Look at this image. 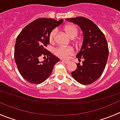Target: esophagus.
<instances>
[{"mask_svg": "<svg viewBox=\"0 0 120 120\" xmlns=\"http://www.w3.org/2000/svg\"><path fill=\"white\" fill-rule=\"evenodd\" d=\"M61 60L62 62L64 63H66V64H67L68 63V61H67V60Z\"/></svg>", "mask_w": 120, "mask_h": 120, "instance_id": "34e87169", "label": "esophagus"}]
</instances>
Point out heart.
<instances>
[{"mask_svg": "<svg viewBox=\"0 0 120 120\" xmlns=\"http://www.w3.org/2000/svg\"><path fill=\"white\" fill-rule=\"evenodd\" d=\"M64 30L67 33V35L71 38L74 39L78 34V29L74 24H68L64 27ZM56 34V30L54 29L51 31L49 34V39L50 42H53ZM74 50L71 47H63L60 46L57 47L54 51V53L57 56L63 59H68L70 56L74 54Z\"/></svg>", "mask_w": 120, "mask_h": 120, "instance_id": "obj_1", "label": "heart"}]
</instances>
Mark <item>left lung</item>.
Masks as SVG:
<instances>
[{"label": "left lung", "mask_w": 120, "mask_h": 120, "mask_svg": "<svg viewBox=\"0 0 120 120\" xmlns=\"http://www.w3.org/2000/svg\"><path fill=\"white\" fill-rule=\"evenodd\" d=\"M66 20L79 25L84 35L82 47L76 55L79 62L81 59L83 61L77 64L71 75L81 84H91L100 77L106 66L109 50L105 37L98 27L86 17Z\"/></svg>", "instance_id": "8db88e82"}]
</instances>
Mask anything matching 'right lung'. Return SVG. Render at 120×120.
Instances as JSON below:
<instances>
[{
	"mask_svg": "<svg viewBox=\"0 0 120 120\" xmlns=\"http://www.w3.org/2000/svg\"><path fill=\"white\" fill-rule=\"evenodd\" d=\"M63 22V19L39 18L27 24L17 36L14 52L15 62L22 77L30 83L39 84L45 81L60 60L46 47L50 43L51 31ZM41 56H45L43 62L39 61Z\"/></svg>",
	"mask_w": 120,
	"mask_h": 120,
	"instance_id": "obj_1",
	"label": "right lung"
}]
</instances>
